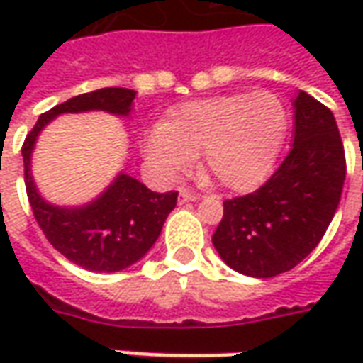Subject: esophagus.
<instances>
[{
    "instance_id": "esophagus-1",
    "label": "esophagus",
    "mask_w": 363,
    "mask_h": 363,
    "mask_svg": "<svg viewBox=\"0 0 363 363\" xmlns=\"http://www.w3.org/2000/svg\"><path fill=\"white\" fill-rule=\"evenodd\" d=\"M196 200H200V194H196V192H192V190H186L182 189L181 194H179V202H196Z\"/></svg>"
}]
</instances>
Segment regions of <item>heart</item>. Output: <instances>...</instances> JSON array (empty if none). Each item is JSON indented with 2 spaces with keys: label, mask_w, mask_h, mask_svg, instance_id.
Masks as SVG:
<instances>
[{
  "label": "heart",
  "mask_w": 363,
  "mask_h": 363,
  "mask_svg": "<svg viewBox=\"0 0 363 363\" xmlns=\"http://www.w3.org/2000/svg\"><path fill=\"white\" fill-rule=\"evenodd\" d=\"M289 126L288 108L268 91L182 104L143 142L150 165L165 179L184 173L198 153L213 181L251 190L264 181Z\"/></svg>",
  "instance_id": "b5f03b06"
}]
</instances>
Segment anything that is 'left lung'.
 I'll return each mask as SVG.
<instances>
[{"label":"left lung","instance_id":"obj_1","mask_svg":"<svg viewBox=\"0 0 363 363\" xmlns=\"http://www.w3.org/2000/svg\"><path fill=\"white\" fill-rule=\"evenodd\" d=\"M294 108L286 159L259 190L223 202L212 235L223 262L252 278L297 267L319 245L342 196L346 157L333 112L305 91Z\"/></svg>","mask_w":363,"mask_h":363}]
</instances>
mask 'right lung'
<instances>
[{
	"mask_svg": "<svg viewBox=\"0 0 363 363\" xmlns=\"http://www.w3.org/2000/svg\"><path fill=\"white\" fill-rule=\"evenodd\" d=\"M134 96L135 91L124 87H104L72 96L40 114L21 150L25 186L36 223L56 251L91 272H118L142 259L157 241L167 216L177 206L179 192H153L130 174H118L116 181L91 204L60 208L48 204L38 194L30 174V153L36 135L58 114L106 111L128 116Z\"/></svg>",
	"mask_w": 363,
	"mask_h": 363,
	"instance_id": "1",
	"label": "right lung"
}]
</instances>
